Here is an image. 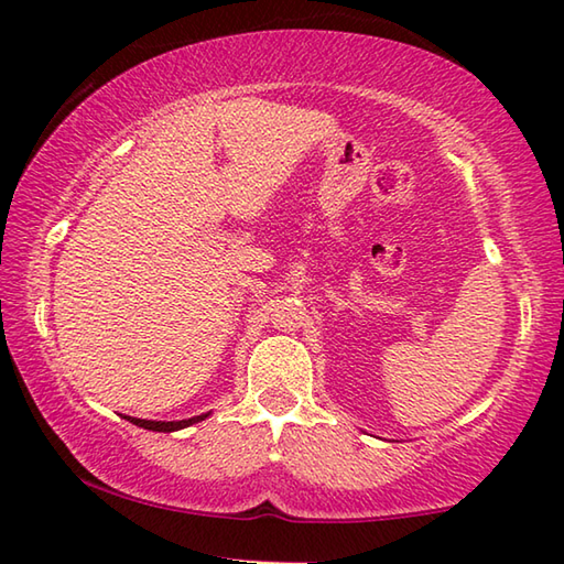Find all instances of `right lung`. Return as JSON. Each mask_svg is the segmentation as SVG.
<instances>
[{
    "label": "right lung",
    "instance_id": "1",
    "mask_svg": "<svg viewBox=\"0 0 564 564\" xmlns=\"http://www.w3.org/2000/svg\"><path fill=\"white\" fill-rule=\"evenodd\" d=\"M206 416H210V412L198 414V416H191V419H178V422H152V419H138V416H126V419H128L130 424L142 426V429H148V431H164V434H172V431H178V429H186V426L196 424V422H203V419H206Z\"/></svg>",
    "mask_w": 564,
    "mask_h": 564
}]
</instances>
